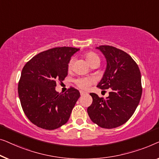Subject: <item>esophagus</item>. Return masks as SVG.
<instances>
[{
    "instance_id": "1",
    "label": "esophagus",
    "mask_w": 159,
    "mask_h": 159,
    "mask_svg": "<svg viewBox=\"0 0 159 159\" xmlns=\"http://www.w3.org/2000/svg\"><path fill=\"white\" fill-rule=\"evenodd\" d=\"M80 95L81 96H84V95H85V94H86V92H85V91H80Z\"/></svg>"
}]
</instances>
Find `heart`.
Listing matches in <instances>:
<instances>
[{"mask_svg": "<svg viewBox=\"0 0 159 159\" xmlns=\"http://www.w3.org/2000/svg\"><path fill=\"white\" fill-rule=\"evenodd\" d=\"M85 58H86V61L91 66L93 65H99L100 63V57H99L97 53L93 52H89L85 54ZM73 60H70L68 62V68L69 70L72 68ZM93 83V80L89 78H80V79L75 80V84L79 88L82 89H88Z\"/></svg>", "mask_w": 159, "mask_h": 159, "instance_id": "heart-1", "label": "heart"}]
</instances>
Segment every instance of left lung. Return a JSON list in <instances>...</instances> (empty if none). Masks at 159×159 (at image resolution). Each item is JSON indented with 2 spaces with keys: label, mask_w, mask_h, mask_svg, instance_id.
<instances>
[{
  "label": "left lung",
  "mask_w": 159,
  "mask_h": 159,
  "mask_svg": "<svg viewBox=\"0 0 159 159\" xmlns=\"http://www.w3.org/2000/svg\"><path fill=\"white\" fill-rule=\"evenodd\" d=\"M97 49L107 60L106 70L97 87L111 90L106 99L91 93L93 102L87 112L99 127L115 128L125 124L138 106L142 95L141 75L137 63L124 51L109 45Z\"/></svg>",
  "instance_id": "8db88e82"
}]
</instances>
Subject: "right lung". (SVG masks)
Masks as SVG:
<instances>
[{"mask_svg":"<svg viewBox=\"0 0 159 159\" xmlns=\"http://www.w3.org/2000/svg\"><path fill=\"white\" fill-rule=\"evenodd\" d=\"M80 50L70 47L55 48L33 57L22 69L18 93L23 111L33 124L55 129L68 121L80 97L70 87L64 93L55 91L56 80L68 75L70 57Z\"/></svg>","mask_w":159,"mask_h":159,"instance_id":"add662e5","label":"right lung"}]
</instances>
